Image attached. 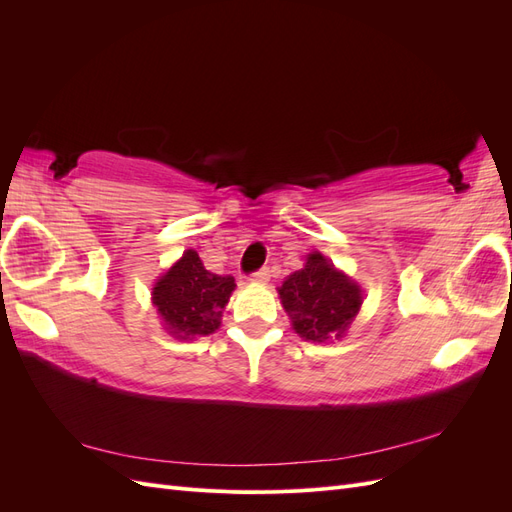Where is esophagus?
I'll list each match as a JSON object with an SVG mask.
<instances>
[{
    "mask_svg": "<svg viewBox=\"0 0 512 512\" xmlns=\"http://www.w3.org/2000/svg\"><path fill=\"white\" fill-rule=\"evenodd\" d=\"M269 277H271L269 269H260V271L252 273V282H254V284H267Z\"/></svg>",
    "mask_w": 512,
    "mask_h": 512,
    "instance_id": "esophagus-1",
    "label": "esophagus"
}]
</instances>
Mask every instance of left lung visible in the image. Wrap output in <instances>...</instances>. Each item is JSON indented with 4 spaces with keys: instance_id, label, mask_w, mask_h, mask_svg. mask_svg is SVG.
Listing matches in <instances>:
<instances>
[{
    "instance_id": "8db88e82",
    "label": "left lung",
    "mask_w": 512,
    "mask_h": 512,
    "mask_svg": "<svg viewBox=\"0 0 512 512\" xmlns=\"http://www.w3.org/2000/svg\"><path fill=\"white\" fill-rule=\"evenodd\" d=\"M277 292L292 329L307 342L344 337L363 303L361 286L320 252L309 254L305 267L288 275Z\"/></svg>"
}]
</instances>
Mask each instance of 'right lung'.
I'll return each mask as SVG.
<instances>
[{
    "label": "right lung",
    "instance_id": "obj_1",
    "mask_svg": "<svg viewBox=\"0 0 512 512\" xmlns=\"http://www.w3.org/2000/svg\"><path fill=\"white\" fill-rule=\"evenodd\" d=\"M232 290L235 277L207 271L200 256L188 250L153 286L151 301L170 335L194 339L220 327Z\"/></svg>",
    "mask_w": 512,
    "mask_h": 512
}]
</instances>
